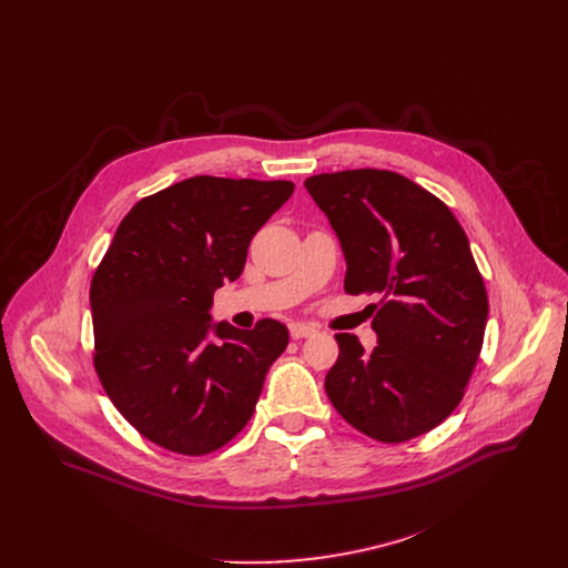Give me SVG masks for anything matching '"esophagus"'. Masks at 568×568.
Wrapping results in <instances>:
<instances>
[{
    "mask_svg": "<svg viewBox=\"0 0 568 568\" xmlns=\"http://www.w3.org/2000/svg\"><path fill=\"white\" fill-rule=\"evenodd\" d=\"M318 331L314 326H307V323H292L290 326V335L292 339H305V337H312L316 335Z\"/></svg>",
    "mask_w": 568,
    "mask_h": 568,
    "instance_id": "1",
    "label": "esophagus"
}]
</instances>
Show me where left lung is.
I'll return each mask as SVG.
<instances>
[{"label": "left lung", "mask_w": 568, "mask_h": 568, "mask_svg": "<svg viewBox=\"0 0 568 568\" xmlns=\"http://www.w3.org/2000/svg\"><path fill=\"white\" fill-rule=\"evenodd\" d=\"M305 189L339 237L344 290L382 296L371 353L355 335H335L326 393L375 440L423 436L458 407L488 323L467 235L436 195L390 171L323 173Z\"/></svg>", "instance_id": "1"}]
</instances>
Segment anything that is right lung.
I'll use <instances>...</instances> for the list:
<instances>
[{
	"mask_svg": "<svg viewBox=\"0 0 568 568\" xmlns=\"http://www.w3.org/2000/svg\"><path fill=\"white\" fill-rule=\"evenodd\" d=\"M292 193V182L200 175L121 220L90 290L94 366L121 416L159 447L202 456L254 416L290 333L274 318L254 331L213 323V292L242 274L252 237Z\"/></svg>",
	"mask_w": 568,
	"mask_h": 568,
	"instance_id": "add662e5",
	"label": "right lung"
}]
</instances>
